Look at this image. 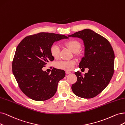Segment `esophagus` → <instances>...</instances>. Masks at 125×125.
I'll return each instance as SVG.
<instances>
[{
    "label": "esophagus",
    "instance_id": "1",
    "mask_svg": "<svg viewBox=\"0 0 125 125\" xmlns=\"http://www.w3.org/2000/svg\"><path fill=\"white\" fill-rule=\"evenodd\" d=\"M65 73H66V74H69V73H71V72H69V71H66Z\"/></svg>",
    "mask_w": 125,
    "mask_h": 125
}]
</instances>
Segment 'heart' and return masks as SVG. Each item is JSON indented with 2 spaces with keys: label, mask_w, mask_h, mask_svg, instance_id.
<instances>
[{
  "label": "heart",
  "mask_w": 125,
  "mask_h": 125,
  "mask_svg": "<svg viewBox=\"0 0 125 125\" xmlns=\"http://www.w3.org/2000/svg\"><path fill=\"white\" fill-rule=\"evenodd\" d=\"M65 45L72 52L76 53L79 50L81 45L79 42L76 40H70L66 41L65 43ZM50 53L52 56L54 58L57 59L59 57L60 54V46L59 45L54 44L52 45L50 47ZM75 60H62L56 63V67L59 69L61 70L71 71L74 67L76 64Z\"/></svg>",
  "instance_id": "1"
}]
</instances>
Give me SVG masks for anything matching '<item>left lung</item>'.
<instances>
[{
	"mask_svg": "<svg viewBox=\"0 0 125 125\" xmlns=\"http://www.w3.org/2000/svg\"><path fill=\"white\" fill-rule=\"evenodd\" d=\"M68 36L83 42L84 57L79 67L89 70L84 76L79 71L75 73L77 81L72 85V90L79 97L93 98L107 87L113 76L115 58L113 48L107 39L91 29H85Z\"/></svg>",
	"mask_w": 125,
	"mask_h": 125,
	"instance_id": "1",
	"label": "left lung"
}]
</instances>
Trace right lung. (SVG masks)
Masks as SVG:
<instances>
[{
	"label": "right lung",
	"instance_id": "add662e5",
	"mask_svg": "<svg viewBox=\"0 0 125 125\" xmlns=\"http://www.w3.org/2000/svg\"><path fill=\"white\" fill-rule=\"evenodd\" d=\"M64 39L68 38L41 32L26 37L17 46L12 72L21 90L30 98L44 101L56 93L58 82L65 76V72L53 68L49 73L42 68L54 59L50 53L51 46L55 42Z\"/></svg>",
	"mask_w": 125,
	"mask_h": 125
}]
</instances>
